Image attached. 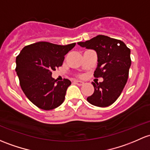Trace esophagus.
Instances as JSON below:
<instances>
[{
    "instance_id": "1",
    "label": "esophagus",
    "mask_w": 150,
    "mask_h": 150,
    "mask_svg": "<svg viewBox=\"0 0 150 150\" xmlns=\"http://www.w3.org/2000/svg\"><path fill=\"white\" fill-rule=\"evenodd\" d=\"M73 83H75V84L78 85V86H83V85L84 84V83H83V82L80 81V80H75Z\"/></svg>"
}]
</instances>
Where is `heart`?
I'll return each instance as SVG.
<instances>
[{
  "label": "heart",
  "instance_id": "obj_1",
  "mask_svg": "<svg viewBox=\"0 0 150 150\" xmlns=\"http://www.w3.org/2000/svg\"><path fill=\"white\" fill-rule=\"evenodd\" d=\"M80 76H81V75H80Z\"/></svg>",
  "mask_w": 150,
  "mask_h": 150
}]
</instances>
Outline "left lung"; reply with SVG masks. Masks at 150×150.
<instances>
[{"label":"left lung","instance_id":"obj_1","mask_svg":"<svg viewBox=\"0 0 150 150\" xmlns=\"http://www.w3.org/2000/svg\"><path fill=\"white\" fill-rule=\"evenodd\" d=\"M78 44L96 52L98 65L94 77L103 78L101 83L93 82L94 93L87 98V100L98 107L111 105L121 95L128 80L132 64L130 49L122 41L104 35H98Z\"/></svg>","mask_w":150,"mask_h":150}]
</instances>
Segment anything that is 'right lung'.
I'll return each instance as SVG.
<instances>
[{
	"label": "right lung",
	"instance_id": "1",
	"mask_svg": "<svg viewBox=\"0 0 150 150\" xmlns=\"http://www.w3.org/2000/svg\"><path fill=\"white\" fill-rule=\"evenodd\" d=\"M75 45L63 46L39 42L24 47L16 57V72L22 91L38 108L52 110L64 101L70 80L57 82L52 71L62 66L64 55Z\"/></svg>",
	"mask_w": 150,
	"mask_h": 150
}]
</instances>
